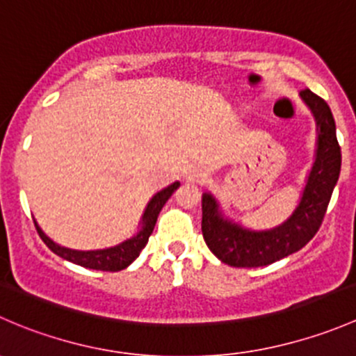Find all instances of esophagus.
<instances>
[{
  "label": "esophagus",
  "mask_w": 356,
  "mask_h": 356,
  "mask_svg": "<svg viewBox=\"0 0 356 356\" xmlns=\"http://www.w3.org/2000/svg\"><path fill=\"white\" fill-rule=\"evenodd\" d=\"M204 168L200 167V165H191V167L188 168V172H186V179H188L189 182H200L203 181L204 177Z\"/></svg>",
  "instance_id": "34e87169"
}]
</instances>
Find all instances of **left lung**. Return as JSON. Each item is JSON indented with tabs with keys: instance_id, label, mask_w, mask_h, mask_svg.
Masks as SVG:
<instances>
[{
	"instance_id": "1",
	"label": "left lung",
	"mask_w": 356,
	"mask_h": 356,
	"mask_svg": "<svg viewBox=\"0 0 356 356\" xmlns=\"http://www.w3.org/2000/svg\"><path fill=\"white\" fill-rule=\"evenodd\" d=\"M301 99L317 122V149L303 195L289 218L267 231H251L222 215L213 195L201 198V232L211 253L231 267H264L301 250L321 227L341 172V148L336 124L327 103L312 92L301 91Z\"/></svg>"
}]
</instances>
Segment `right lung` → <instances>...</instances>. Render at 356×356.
I'll return each mask as SVG.
<instances>
[{"label":"right lung","instance_id":"1","mask_svg":"<svg viewBox=\"0 0 356 356\" xmlns=\"http://www.w3.org/2000/svg\"><path fill=\"white\" fill-rule=\"evenodd\" d=\"M181 186V182H174V184L167 186L165 189L158 191L149 203L146 204L145 213H143L141 220V229L132 236L131 239H125L124 243L117 246L105 248V250H91V251H81V250H70V248L56 245L55 241L48 238V236L42 232V229L39 227L38 222L34 220L35 229H38V234L41 236V239L44 241V245L49 248L55 254L62 257L63 260L72 261L75 265H81V267L92 268V270H103V272H118L122 268L129 267L136 258L139 257L143 248L148 243L149 236H152L153 229H155L158 213L161 211L163 204L167 203V200L170 198L172 193Z\"/></svg>","mask_w":356,"mask_h":356}]
</instances>
